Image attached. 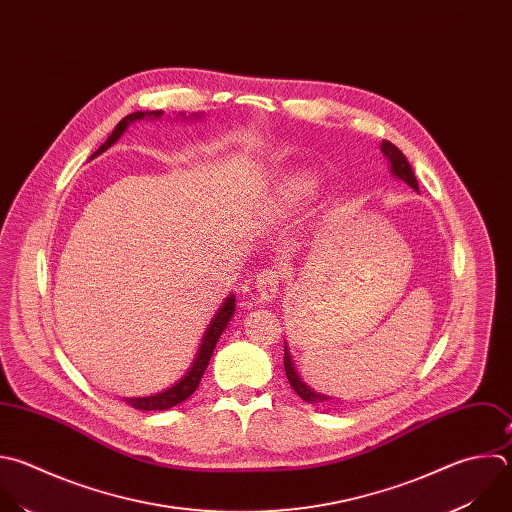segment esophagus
Listing matches in <instances>:
<instances>
[{
    "instance_id": "obj_1",
    "label": "esophagus",
    "mask_w": 512,
    "mask_h": 512,
    "mask_svg": "<svg viewBox=\"0 0 512 512\" xmlns=\"http://www.w3.org/2000/svg\"><path fill=\"white\" fill-rule=\"evenodd\" d=\"M281 283V275L275 267H269V269H263L259 275H257V297L261 301H271L273 297H277L279 293V285Z\"/></svg>"
}]
</instances>
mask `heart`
I'll return each instance as SVG.
<instances>
[{
    "label": "heart",
    "mask_w": 512,
    "mask_h": 512,
    "mask_svg": "<svg viewBox=\"0 0 512 512\" xmlns=\"http://www.w3.org/2000/svg\"><path fill=\"white\" fill-rule=\"evenodd\" d=\"M315 193H317V181L313 175H309V173L291 175L281 183L275 207H277V211L297 209V207L305 205L307 201H311Z\"/></svg>",
    "instance_id": "obj_1"
}]
</instances>
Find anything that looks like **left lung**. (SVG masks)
I'll list each match as a JSON object with an SVG mask.
<instances>
[{"instance_id":"left-lung-1","label":"left lung","mask_w":512,"mask_h":512,"mask_svg":"<svg viewBox=\"0 0 512 512\" xmlns=\"http://www.w3.org/2000/svg\"><path fill=\"white\" fill-rule=\"evenodd\" d=\"M382 152L386 154V158H388L390 164H392L390 173H392L394 177H398L400 181L408 183L414 191H418V181H416V177H414V170H412L410 162L406 160V156L402 154V150H400L398 146H394L390 140H382ZM283 364H285L287 380H289L291 388L295 390V394H297L301 400H305L307 404H321V406L331 400L329 396H323V394H319V392H313L307 384H303V380H301V378L297 376V372H295V366H293V360H291V354H289L287 346H285Z\"/></svg>"}]
</instances>
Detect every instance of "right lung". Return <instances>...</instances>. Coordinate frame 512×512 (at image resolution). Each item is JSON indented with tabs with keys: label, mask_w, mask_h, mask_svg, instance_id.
Instances as JSON below:
<instances>
[{
	"label": "right lung",
	"mask_w": 512,
	"mask_h": 512,
	"mask_svg": "<svg viewBox=\"0 0 512 512\" xmlns=\"http://www.w3.org/2000/svg\"><path fill=\"white\" fill-rule=\"evenodd\" d=\"M181 114H183V112H181ZM146 116H148V118H160V116H162V110L132 112V114L124 116V118L116 124V128H114L112 134L108 136V140H106L90 158H94V156L102 154L104 150H108V148L126 132V128L130 126V122L142 120V118H146ZM195 116H197V114H195ZM199 116H201V114H199ZM199 116H197V118H199ZM233 313H235V295H229V297L221 303V307H219V311L215 313V317L211 319L207 331L203 333L199 352H197V356H195L191 368L187 370V374H185L175 386H170V388H166L164 392L154 394V396L124 398V402L130 404V406L136 408V410L152 412V410H168V408H175L177 404L185 402L191 394H195V390L199 388L201 378H203V374H205V370H207V366H209V360H211V356H213V350H215V346H217V342H219V337H221V333L225 331V327L229 325Z\"/></svg>",
	"instance_id": "right-lung-1"
}]
</instances>
